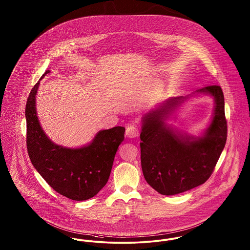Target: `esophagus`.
Returning a JSON list of instances; mask_svg holds the SVG:
<instances>
[{
  "label": "esophagus",
  "instance_id": "esophagus-1",
  "mask_svg": "<svg viewBox=\"0 0 250 250\" xmlns=\"http://www.w3.org/2000/svg\"><path fill=\"white\" fill-rule=\"evenodd\" d=\"M139 133H140V130H139L138 125H131L125 130V135L127 137H129V138H136V137H138Z\"/></svg>",
  "mask_w": 250,
  "mask_h": 250
}]
</instances>
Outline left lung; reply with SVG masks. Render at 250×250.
I'll list each match as a JSON object with an SVG mask.
<instances>
[{
	"label": "left lung",
	"instance_id": "1",
	"mask_svg": "<svg viewBox=\"0 0 250 250\" xmlns=\"http://www.w3.org/2000/svg\"><path fill=\"white\" fill-rule=\"evenodd\" d=\"M196 92L208 93L215 100L214 116L203 137H183L165 125L167 114L186 98L167 100L142 120L140 159L143 175L149 185L163 195L178 194L205 183L225 147L227 120L221 87L215 84Z\"/></svg>",
	"mask_w": 250,
	"mask_h": 250
}]
</instances>
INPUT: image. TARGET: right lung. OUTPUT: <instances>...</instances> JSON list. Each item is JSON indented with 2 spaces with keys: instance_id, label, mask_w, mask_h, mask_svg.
I'll use <instances>...</instances> for the list:
<instances>
[{
  "instance_id": "right-lung-1",
  "label": "right lung",
  "mask_w": 250,
  "mask_h": 250,
  "mask_svg": "<svg viewBox=\"0 0 250 250\" xmlns=\"http://www.w3.org/2000/svg\"><path fill=\"white\" fill-rule=\"evenodd\" d=\"M39 83L40 81L30 91L25 110L26 140L30 161L51 188L61 195L75 201L90 199L109 180L116 151L125 139V128L115 126L100 131L92 143L79 149L54 144L41 128L36 115L35 96Z\"/></svg>"
}]
</instances>
